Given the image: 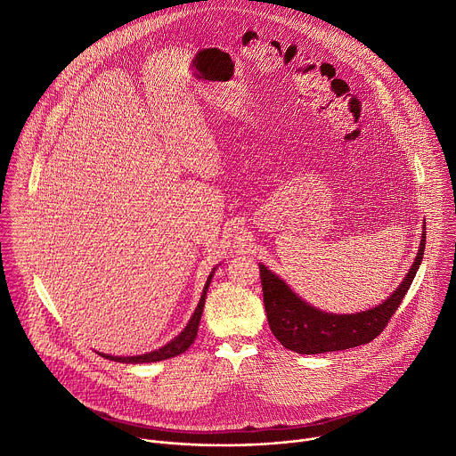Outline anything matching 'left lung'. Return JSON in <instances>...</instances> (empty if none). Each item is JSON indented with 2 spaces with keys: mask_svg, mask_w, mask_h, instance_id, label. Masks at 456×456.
<instances>
[{
  "mask_svg": "<svg viewBox=\"0 0 456 456\" xmlns=\"http://www.w3.org/2000/svg\"><path fill=\"white\" fill-rule=\"evenodd\" d=\"M424 248L426 225L417 257L404 281L379 306L357 314H329L305 303L283 280L259 264L265 312L274 338L285 348L306 355L348 350L373 341L403 303L422 262Z\"/></svg>",
  "mask_w": 456,
  "mask_h": 456,
  "instance_id": "left-lung-1",
  "label": "left lung"
}]
</instances>
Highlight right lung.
<instances>
[{"label":"right lung","instance_id":"add662e5","mask_svg":"<svg viewBox=\"0 0 456 456\" xmlns=\"http://www.w3.org/2000/svg\"><path fill=\"white\" fill-rule=\"evenodd\" d=\"M215 271L209 274L208 278V283L204 287V292H202V297H200V303L197 306V310H194L192 317L189 319L187 327L173 339L169 341L166 346L155 350V352H150V354H144V355H135V357H113V355H106V354H101L102 357L110 359V361H117V362H157V361H164V359H171V357H176L180 354H183L194 341V338H197V332H199V324H200V319H202V312H204V305H206V296H208V289H209V283H211V278H213Z\"/></svg>","mask_w":456,"mask_h":456}]
</instances>
